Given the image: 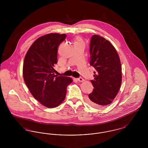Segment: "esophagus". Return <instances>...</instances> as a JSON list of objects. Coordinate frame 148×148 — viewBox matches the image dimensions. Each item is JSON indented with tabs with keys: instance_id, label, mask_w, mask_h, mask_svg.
Returning a JSON list of instances; mask_svg holds the SVG:
<instances>
[{
	"instance_id": "esophagus-1",
	"label": "esophagus",
	"mask_w": 148,
	"mask_h": 148,
	"mask_svg": "<svg viewBox=\"0 0 148 148\" xmlns=\"http://www.w3.org/2000/svg\"><path fill=\"white\" fill-rule=\"evenodd\" d=\"M77 81L80 82H82L84 81V79L83 77H79L77 78Z\"/></svg>"
}]
</instances>
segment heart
Returning a JSON list of instances; mask_svg holds the SVG:
<instances>
[{"label":"heart","mask_w":148,"mask_h":148,"mask_svg":"<svg viewBox=\"0 0 148 148\" xmlns=\"http://www.w3.org/2000/svg\"><path fill=\"white\" fill-rule=\"evenodd\" d=\"M77 41H80V39L77 38ZM77 41H76V42H77Z\"/></svg>","instance_id":"heart-1"}]
</instances>
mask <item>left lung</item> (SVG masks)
<instances>
[{"mask_svg": "<svg viewBox=\"0 0 148 148\" xmlns=\"http://www.w3.org/2000/svg\"><path fill=\"white\" fill-rule=\"evenodd\" d=\"M90 64L95 69L94 87L86 101L101 108L110 104L115 98L121 84V66L119 56L113 45L99 35L92 36L90 43Z\"/></svg>", "mask_w": 148, "mask_h": 148, "instance_id": "1", "label": "left lung"}]
</instances>
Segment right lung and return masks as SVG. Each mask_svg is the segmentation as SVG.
I'll list each match as a JSON object with an SVG mask.
<instances>
[{
    "label": "right lung",
    "mask_w": 148,
    "mask_h": 148,
    "mask_svg": "<svg viewBox=\"0 0 148 148\" xmlns=\"http://www.w3.org/2000/svg\"><path fill=\"white\" fill-rule=\"evenodd\" d=\"M65 34L50 33L35 40L27 51L23 63L24 80L34 98L47 108H56L65 98L71 77L55 75L58 48Z\"/></svg>",
    "instance_id": "obj_1"
}]
</instances>
